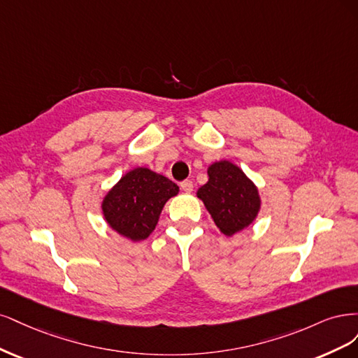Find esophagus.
<instances>
[{
  "label": "esophagus",
  "mask_w": 358,
  "mask_h": 358,
  "mask_svg": "<svg viewBox=\"0 0 358 358\" xmlns=\"http://www.w3.org/2000/svg\"><path fill=\"white\" fill-rule=\"evenodd\" d=\"M181 189L186 192V193H190V192H193V181L192 180H184V181H181Z\"/></svg>",
  "instance_id": "obj_1"
}]
</instances>
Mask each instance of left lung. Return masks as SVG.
Instances as JSON below:
<instances>
[{
    "instance_id": "8db88e82",
    "label": "left lung",
    "mask_w": 358,
    "mask_h": 358,
    "mask_svg": "<svg viewBox=\"0 0 358 358\" xmlns=\"http://www.w3.org/2000/svg\"><path fill=\"white\" fill-rule=\"evenodd\" d=\"M208 182L198 190L214 223L227 236L250 226L260 210L255 184L236 165L222 160L208 168Z\"/></svg>"
}]
</instances>
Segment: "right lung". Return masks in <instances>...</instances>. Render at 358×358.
Instances as JSON below:
<instances>
[{"mask_svg":"<svg viewBox=\"0 0 358 358\" xmlns=\"http://www.w3.org/2000/svg\"><path fill=\"white\" fill-rule=\"evenodd\" d=\"M178 193V186L147 168H136L114 186L102 202L107 223L132 241L153 232L165 202Z\"/></svg>","mask_w":358,"mask_h":358,"instance_id":"obj_1","label":"right lung"}]
</instances>
